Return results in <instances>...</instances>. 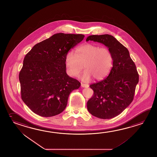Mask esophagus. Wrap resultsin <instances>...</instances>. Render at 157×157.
I'll return each mask as SVG.
<instances>
[{
    "label": "esophagus",
    "mask_w": 157,
    "mask_h": 157,
    "mask_svg": "<svg viewBox=\"0 0 157 157\" xmlns=\"http://www.w3.org/2000/svg\"><path fill=\"white\" fill-rule=\"evenodd\" d=\"M81 87H85V88H88L89 87V85L88 84H84V83H81Z\"/></svg>",
    "instance_id": "34e87169"
}]
</instances>
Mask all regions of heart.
Listing matches in <instances>:
<instances>
[{
    "label": "heart",
    "instance_id": "1",
    "mask_svg": "<svg viewBox=\"0 0 157 157\" xmlns=\"http://www.w3.org/2000/svg\"><path fill=\"white\" fill-rule=\"evenodd\" d=\"M113 64V56L110 49L91 43L78 47L74 52L69 51L65 57L68 74L76 77L84 68L80 78L87 82L92 79H104L110 73Z\"/></svg>",
    "mask_w": 157,
    "mask_h": 157
}]
</instances>
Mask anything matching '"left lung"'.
<instances>
[{"mask_svg": "<svg viewBox=\"0 0 157 157\" xmlns=\"http://www.w3.org/2000/svg\"><path fill=\"white\" fill-rule=\"evenodd\" d=\"M104 44L113 56V67L108 77L90 87L94 95L87 102L93 116L102 119L113 118L121 114L132 101L139 75L129 51L109 34L91 35L86 41Z\"/></svg>", "mask_w": 157, "mask_h": 157, "instance_id": "left-lung-1", "label": "left lung"}]
</instances>
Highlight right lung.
Wrapping results in <instances>:
<instances>
[{"label": "right lung", "instance_id": "add662e5", "mask_svg": "<svg viewBox=\"0 0 157 157\" xmlns=\"http://www.w3.org/2000/svg\"><path fill=\"white\" fill-rule=\"evenodd\" d=\"M84 37L56 33L34 45L25 56L19 74L21 98L35 114L51 117L61 113L70 94L80 87V82L66 73L65 57Z\"/></svg>", "mask_w": 157, "mask_h": 157}]
</instances>
